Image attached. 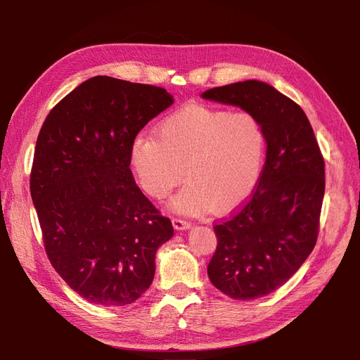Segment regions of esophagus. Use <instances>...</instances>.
I'll return each instance as SVG.
<instances>
[{"label":"esophagus","mask_w":360,"mask_h":360,"mask_svg":"<svg viewBox=\"0 0 360 360\" xmlns=\"http://www.w3.org/2000/svg\"><path fill=\"white\" fill-rule=\"evenodd\" d=\"M172 226H174V230L183 231V230H189V228L192 226V224L189 221L180 219V217H172Z\"/></svg>","instance_id":"1"}]
</instances>
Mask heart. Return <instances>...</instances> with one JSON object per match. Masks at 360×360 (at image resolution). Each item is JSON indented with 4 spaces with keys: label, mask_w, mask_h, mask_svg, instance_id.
Returning <instances> with one entry per match:
<instances>
[{
    "label": "heart",
    "mask_w": 360,
    "mask_h": 360,
    "mask_svg": "<svg viewBox=\"0 0 360 360\" xmlns=\"http://www.w3.org/2000/svg\"><path fill=\"white\" fill-rule=\"evenodd\" d=\"M266 153V130L252 114L192 105L160 122L155 136H138L130 165L155 200L167 198L184 171L188 183L171 200L174 212L228 213L254 193Z\"/></svg>",
    "instance_id": "obj_1"
}]
</instances>
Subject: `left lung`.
I'll list each match as a JSON object with an SVG mask.
<instances>
[{"label":"left lung","mask_w":360,"mask_h":360,"mask_svg":"<svg viewBox=\"0 0 360 360\" xmlns=\"http://www.w3.org/2000/svg\"><path fill=\"white\" fill-rule=\"evenodd\" d=\"M202 99L233 105L263 124L267 153L252 197L216 224L212 284L237 300L267 296L296 274L317 242L324 160L302 108L266 82L216 86Z\"/></svg>","instance_id":"1"}]
</instances>
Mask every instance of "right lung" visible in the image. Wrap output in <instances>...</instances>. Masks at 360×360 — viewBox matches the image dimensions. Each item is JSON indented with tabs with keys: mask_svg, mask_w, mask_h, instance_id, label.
Masks as SVG:
<instances>
[{
	"mask_svg": "<svg viewBox=\"0 0 360 360\" xmlns=\"http://www.w3.org/2000/svg\"><path fill=\"white\" fill-rule=\"evenodd\" d=\"M172 102L160 86L94 76L40 129L30 189L43 243L57 274L91 303L126 307L143 296L159 246L174 236L129 168L138 132Z\"/></svg>",
	"mask_w": 360,
	"mask_h": 360,
	"instance_id": "obj_1",
	"label": "right lung"
}]
</instances>
